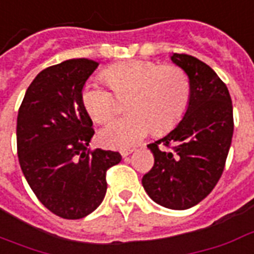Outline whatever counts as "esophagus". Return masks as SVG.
I'll return each mask as SVG.
<instances>
[{"instance_id": "34e87169", "label": "esophagus", "mask_w": 254, "mask_h": 254, "mask_svg": "<svg viewBox=\"0 0 254 254\" xmlns=\"http://www.w3.org/2000/svg\"><path fill=\"white\" fill-rule=\"evenodd\" d=\"M133 151H134V149H124V151H121V156L122 157H127V156L130 155Z\"/></svg>"}]
</instances>
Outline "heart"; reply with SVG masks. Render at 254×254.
<instances>
[{
	"instance_id": "obj_1",
	"label": "heart",
	"mask_w": 254,
	"mask_h": 254,
	"mask_svg": "<svg viewBox=\"0 0 254 254\" xmlns=\"http://www.w3.org/2000/svg\"><path fill=\"white\" fill-rule=\"evenodd\" d=\"M103 80L116 94L97 84H86L82 103L91 120L110 121L118 112V98H127L130 114L110 122L99 132L101 144L113 149L136 145L153 130L165 133L185 116L191 98V84L186 71L176 64L153 60H127L102 72Z\"/></svg>"
}]
</instances>
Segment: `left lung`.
<instances>
[{
	"mask_svg": "<svg viewBox=\"0 0 254 254\" xmlns=\"http://www.w3.org/2000/svg\"><path fill=\"white\" fill-rule=\"evenodd\" d=\"M171 59L189 75L191 98L179 125L148 145L155 163L142 186L156 203L186 210L203 200L222 176L234 120L229 90L211 67L187 54Z\"/></svg>",
	"mask_w": 254,
	"mask_h": 254,
	"instance_id": "left-lung-1",
	"label": "left lung"
}]
</instances>
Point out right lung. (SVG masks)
<instances>
[{
	"mask_svg": "<svg viewBox=\"0 0 254 254\" xmlns=\"http://www.w3.org/2000/svg\"><path fill=\"white\" fill-rule=\"evenodd\" d=\"M99 65L69 59L43 69L24 95L17 117V155L22 174L51 213L79 219L102 203L106 172L118 152L90 149L93 121L82 89Z\"/></svg>",
	"mask_w": 254,
	"mask_h": 254,
	"instance_id": "add662e5",
	"label": "right lung"
}]
</instances>
